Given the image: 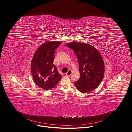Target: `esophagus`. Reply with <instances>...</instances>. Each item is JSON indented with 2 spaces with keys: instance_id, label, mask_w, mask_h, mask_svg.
I'll return each mask as SVG.
<instances>
[{
  "instance_id": "esophagus-1",
  "label": "esophagus",
  "mask_w": 132,
  "mask_h": 132,
  "mask_svg": "<svg viewBox=\"0 0 132 132\" xmlns=\"http://www.w3.org/2000/svg\"><path fill=\"white\" fill-rule=\"evenodd\" d=\"M71 73H72V71L71 70H69L66 73V75L67 76H70L71 75Z\"/></svg>"
}]
</instances>
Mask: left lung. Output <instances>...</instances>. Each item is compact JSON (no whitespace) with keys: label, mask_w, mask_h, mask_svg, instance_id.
Instances as JSON below:
<instances>
[{"label":"left lung","mask_w":132,"mask_h":132,"mask_svg":"<svg viewBox=\"0 0 132 132\" xmlns=\"http://www.w3.org/2000/svg\"><path fill=\"white\" fill-rule=\"evenodd\" d=\"M66 45L73 50L79 62L80 78L75 81L76 87L82 93L94 90L104 76V62L101 53L93 46L84 43L71 42Z\"/></svg>","instance_id":"8db88e82"}]
</instances>
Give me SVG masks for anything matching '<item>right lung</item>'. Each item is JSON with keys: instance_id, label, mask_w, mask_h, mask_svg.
<instances>
[{"instance_id": "right-lung-1", "label": "right lung", "mask_w": 132, "mask_h": 132, "mask_svg": "<svg viewBox=\"0 0 132 132\" xmlns=\"http://www.w3.org/2000/svg\"><path fill=\"white\" fill-rule=\"evenodd\" d=\"M61 42L43 43L35 53L31 62V72L36 84L45 90L54 87L62 78L53 64L55 50Z\"/></svg>"}]
</instances>
